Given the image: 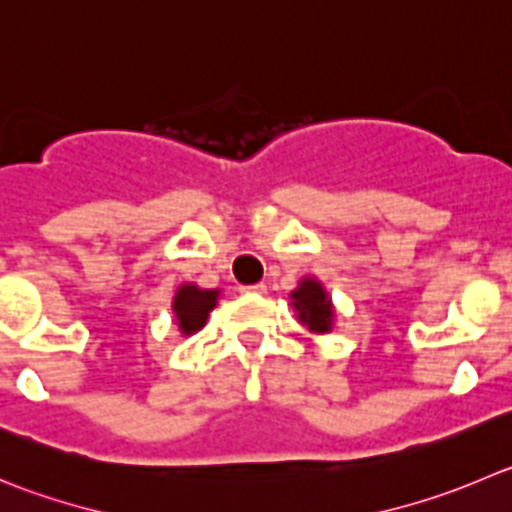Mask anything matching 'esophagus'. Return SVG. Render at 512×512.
<instances>
[{"label":"esophagus","mask_w":512,"mask_h":512,"mask_svg":"<svg viewBox=\"0 0 512 512\" xmlns=\"http://www.w3.org/2000/svg\"><path fill=\"white\" fill-rule=\"evenodd\" d=\"M241 294H266V284H248V286H241Z\"/></svg>","instance_id":"34e87169"}]
</instances>
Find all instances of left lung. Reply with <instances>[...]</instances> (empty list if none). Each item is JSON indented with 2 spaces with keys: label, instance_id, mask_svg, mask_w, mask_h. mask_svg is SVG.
<instances>
[{
  "label": "left lung",
  "instance_id": "1",
  "mask_svg": "<svg viewBox=\"0 0 512 512\" xmlns=\"http://www.w3.org/2000/svg\"><path fill=\"white\" fill-rule=\"evenodd\" d=\"M294 309L299 311V319L309 324L311 332H329L332 326V301L326 299V291L319 281L304 279L299 289L291 294Z\"/></svg>",
  "mask_w": 512,
  "mask_h": 512
}]
</instances>
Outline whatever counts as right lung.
<instances>
[{"instance_id": "add662e5", "label": "right lung", "mask_w": 512, "mask_h": 512, "mask_svg": "<svg viewBox=\"0 0 512 512\" xmlns=\"http://www.w3.org/2000/svg\"><path fill=\"white\" fill-rule=\"evenodd\" d=\"M216 296L218 291H208V289H198V286H183V289L175 294L173 301V311L178 316L180 329L186 334L198 332L208 319V311L216 306Z\"/></svg>"}]
</instances>
